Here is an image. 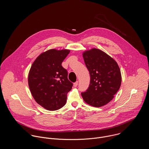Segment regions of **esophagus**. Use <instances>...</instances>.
<instances>
[{
	"mask_svg": "<svg viewBox=\"0 0 149 149\" xmlns=\"http://www.w3.org/2000/svg\"><path fill=\"white\" fill-rule=\"evenodd\" d=\"M77 85H78V81H76V82L74 83V84H73L74 87H76V86H77Z\"/></svg>",
	"mask_w": 149,
	"mask_h": 149,
	"instance_id": "obj_1",
	"label": "esophagus"
}]
</instances>
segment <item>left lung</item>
<instances>
[{"label":"left lung","mask_w":149,"mask_h":149,"mask_svg":"<svg viewBox=\"0 0 149 149\" xmlns=\"http://www.w3.org/2000/svg\"><path fill=\"white\" fill-rule=\"evenodd\" d=\"M83 57L91 77L89 88L81 93L83 99L91 106H104L113 99L120 87V68L113 58L96 48L85 50Z\"/></svg>","instance_id":"8db88e82"}]
</instances>
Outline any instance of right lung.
Wrapping results in <instances>:
<instances>
[{"instance_id": "1", "label": "right lung", "mask_w": 149, "mask_h": 149, "mask_svg": "<svg viewBox=\"0 0 149 149\" xmlns=\"http://www.w3.org/2000/svg\"><path fill=\"white\" fill-rule=\"evenodd\" d=\"M70 50L49 49L39 55L32 64L28 84L36 102L49 111L60 109L66 104V95L73 86L68 72L61 64Z\"/></svg>"}]
</instances>
